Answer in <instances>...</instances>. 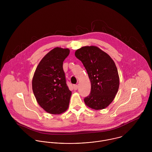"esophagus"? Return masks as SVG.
Returning a JSON list of instances; mask_svg holds the SVG:
<instances>
[{"label":"esophagus","instance_id":"obj_1","mask_svg":"<svg viewBox=\"0 0 152 152\" xmlns=\"http://www.w3.org/2000/svg\"><path fill=\"white\" fill-rule=\"evenodd\" d=\"M73 88H74V90H77L78 89V86L77 85H74L73 86Z\"/></svg>","mask_w":152,"mask_h":152}]
</instances>
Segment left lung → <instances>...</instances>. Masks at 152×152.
I'll use <instances>...</instances> for the list:
<instances>
[{"label": "left lung", "instance_id": "left-lung-1", "mask_svg": "<svg viewBox=\"0 0 152 152\" xmlns=\"http://www.w3.org/2000/svg\"><path fill=\"white\" fill-rule=\"evenodd\" d=\"M75 57L83 64L89 78L91 93L84 98L85 104L95 110L106 108L113 101L119 86V77L113 60L96 46L78 49Z\"/></svg>", "mask_w": 152, "mask_h": 152}]
</instances>
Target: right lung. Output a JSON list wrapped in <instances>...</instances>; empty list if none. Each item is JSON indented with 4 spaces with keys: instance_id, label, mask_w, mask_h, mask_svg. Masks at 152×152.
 <instances>
[{
    "instance_id": "1",
    "label": "right lung",
    "mask_w": 152,
    "mask_h": 152,
    "mask_svg": "<svg viewBox=\"0 0 152 152\" xmlns=\"http://www.w3.org/2000/svg\"><path fill=\"white\" fill-rule=\"evenodd\" d=\"M68 48L56 47L39 63L32 80V89L37 103L47 112L60 114L68 109L71 91L66 84L63 61Z\"/></svg>"
}]
</instances>
